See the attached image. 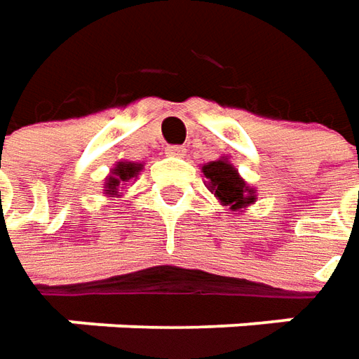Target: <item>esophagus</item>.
<instances>
[{
    "label": "esophagus",
    "mask_w": 359,
    "mask_h": 359,
    "mask_svg": "<svg viewBox=\"0 0 359 359\" xmlns=\"http://www.w3.org/2000/svg\"><path fill=\"white\" fill-rule=\"evenodd\" d=\"M165 153H167L168 156H184L187 149L180 147V144H168L167 149H165Z\"/></svg>",
    "instance_id": "esophagus-1"
}]
</instances>
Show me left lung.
<instances>
[{
    "label": "left lung",
    "instance_id": "8db88e82",
    "mask_svg": "<svg viewBox=\"0 0 359 359\" xmlns=\"http://www.w3.org/2000/svg\"><path fill=\"white\" fill-rule=\"evenodd\" d=\"M204 177L208 179V191L215 192L222 206H229L232 212L246 208L256 201L254 189H250L234 165H230L229 158H218L212 163H206L203 167Z\"/></svg>",
    "mask_w": 359,
    "mask_h": 359
}]
</instances>
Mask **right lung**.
Returning <instances> with one entry per match:
<instances>
[{"mask_svg":"<svg viewBox=\"0 0 359 359\" xmlns=\"http://www.w3.org/2000/svg\"><path fill=\"white\" fill-rule=\"evenodd\" d=\"M142 170L141 163H125V161H118L115 168L111 170V175L105 180V194L109 196H121V184H127L130 179H135L139 172Z\"/></svg>","mask_w":359,"mask_h":359,"instance_id":"obj_1","label":"right lung"}]
</instances>
